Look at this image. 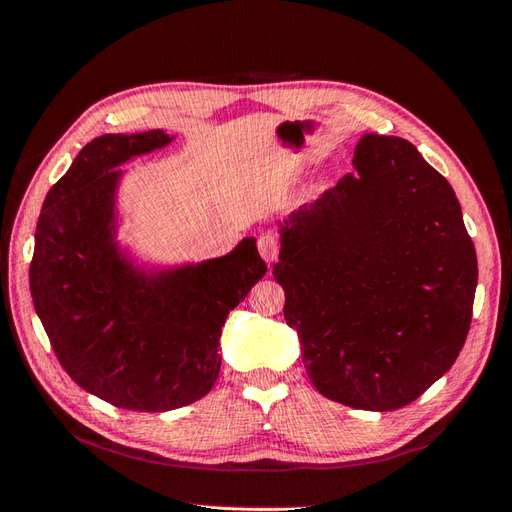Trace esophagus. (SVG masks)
<instances>
[{"instance_id":"34e87169","label":"esophagus","mask_w":512,"mask_h":512,"mask_svg":"<svg viewBox=\"0 0 512 512\" xmlns=\"http://www.w3.org/2000/svg\"><path fill=\"white\" fill-rule=\"evenodd\" d=\"M258 252L267 262L277 260V254H280V237L275 232H262L258 237Z\"/></svg>"}]
</instances>
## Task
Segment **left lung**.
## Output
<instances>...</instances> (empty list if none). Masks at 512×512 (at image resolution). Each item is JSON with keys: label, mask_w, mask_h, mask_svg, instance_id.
<instances>
[{"label": "left lung", "mask_w": 512, "mask_h": 512, "mask_svg": "<svg viewBox=\"0 0 512 512\" xmlns=\"http://www.w3.org/2000/svg\"><path fill=\"white\" fill-rule=\"evenodd\" d=\"M356 173L292 211L273 277L316 389L359 410H397L466 344L478 282L459 200L399 136L363 134Z\"/></svg>", "instance_id": "1"}]
</instances>
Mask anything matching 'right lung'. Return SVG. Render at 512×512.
I'll return each mask as SVG.
<instances>
[{"label": "right lung", "instance_id": "obj_1", "mask_svg": "<svg viewBox=\"0 0 512 512\" xmlns=\"http://www.w3.org/2000/svg\"><path fill=\"white\" fill-rule=\"evenodd\" d=\"M170 143L162 130L87 143L44 198L29 267L36 314L57 361L123 410L166 412L218 380L224 320L267 273L256 239L224 258L138 273L113 243L115 166Z\"/></svg>", "mask_w": 512, "mask_h": 512}]
</instances>
